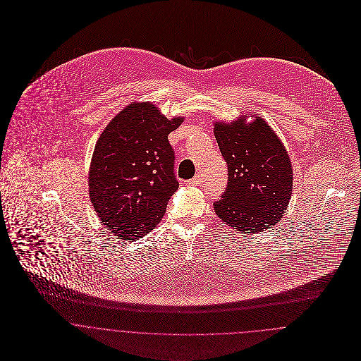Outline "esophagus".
Listing matches in <instances>:
<instances>
[{"instance_id":"34e87169","label":"esophagus","mask_w":361,"mask_h":361,"mask_svg":"<svg viewBox=\"0 0 361 361\" xmlns=\"http://www.w3.org/2000/svg\"><path fill=\"white\" fill-rule=\"evenodd\" d=\"M200 183H202V178L200 176H195L193 179L189 180V185H192V186H199Z\"/></svg>"}]
</instances>
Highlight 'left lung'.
I'll list each match as a JSON object with an SVG mask.
<instances>
[{"mask_svg":"<svg viewBox=\"0 0 361 361\" xmlns=\"http://www.w3.org/2000/svg\"><path fill=\"white\" fill-rule=\"evenodd\" d=\"M214 135L228 165V185L215 214L236 231L256 233L275 225L289 204L293 172L289 155L271 126L255 116L215 122Z\"/></svg>","mask_w":361,"mask_h":361,"instance_id":"obj_1","label":"left lung"}]
</instances>
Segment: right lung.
<instances>
[{
  "instance_id": "add662e5",
  "label": "right lung",
  "mask_w": 361,
  "mask_h": 361,
  "mask_svg": "<svg viewBox=\"0 0 361 361\" xmlns=\"http://www.w3.org/2000/svg\"><path fill=\"white\" fill-rule=\"evenodd\" d=\"M182 122L179 116L166 119L153 104H129L97 140L89 195L104 225L121 239L153 231L179 188L168 135Z\"/></svg>"
}]
</instances>
